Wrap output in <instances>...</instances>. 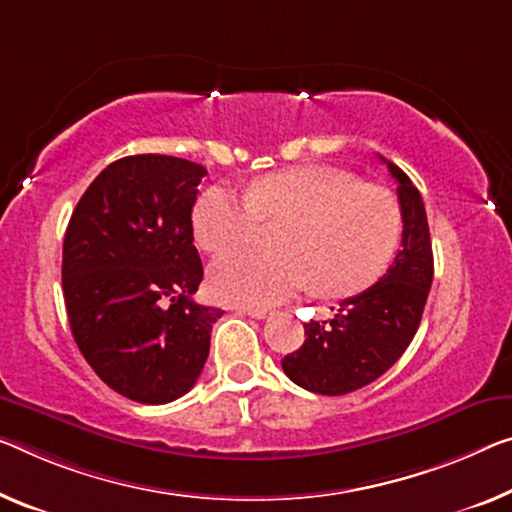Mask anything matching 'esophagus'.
Returning a JSON list of instances; mask_svg holds the SVG:
<instances>
[{
	"label": "esophagus",
	"mask_w": 512,
	"mask_h": 512,
	"mask_svg": "<svg viewBox=\"0 0 512 512\" xmlns=\"http://www.w3.org/2000/svg\"><path fill=\"white\" fill-rule=\"evenodd\" d=\"M242 311H245L247 316L256 318V320H263L267 316H272V311L270 309H263V306H242Z\"/></svg>",
	"instance_id": "esophagus-1"
}]
</instances>
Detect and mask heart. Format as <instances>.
Instances as JSON below:
<instances>
[{
  "instance_id": "obj_1",
  "label": "heart",
  "mask_w": 512,
  "mask_h": 512,
  "mask_svg": "<svg viewBox=\"0 0 512 512\" xmlns=\"http://www.w3.org/2000/svg\"><path fill=\"white\" fill-rule=\"evenodd\" d=\"M261 219H283L277 233L283 251L219 256L208 272L217 300L272 306L313 286L325 297L355 295L382 277L403 233L389 190L322 164L274 171L245 194L210 187L192 210V231L201 249L222 254L254 240Z\"/></svg>"
}]
</instances>
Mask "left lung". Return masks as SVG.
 <instances>
[{
  "mask_svg": "<svg viewBox=\"0 0 512 512\" xmlns=\"http://www.w3.org/2000/svg\"><path fill=\"white\" fill-rule=\"evenodd\" d=\"M382 162L398 183L403 247L387 274L338 304L332 320L306 322L302 348L281 359L290 380L322 396H343L387 373L412 343L432 286L426 206L405 171Z\"/></svg>",
  "mask_w": 512,
  "mask_h": 512,
  "instance_id": "obj_1",
  "label": "left lung"
}]
</instances>
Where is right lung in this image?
I'll return each mask as SVG.
<instances>
[{
  "label": "right lung",
  "mask_w": 512,
  "mask_h": 512,
  "mask_svg": "<svg viewBox=\"0 0 512 512\" xmlns=\"http://www.w3.org/2000/svg\"><path fill=\"white\" fill-rule=\"evenodd\" d=\"M206 174L183 157H121L68 222L70 332L100 380L135 403L164 405L194 387L224 313L192 300L203 279L192 208Z\"/></svg>",
  "instance_id": "add662e5"
}]
</instances>
